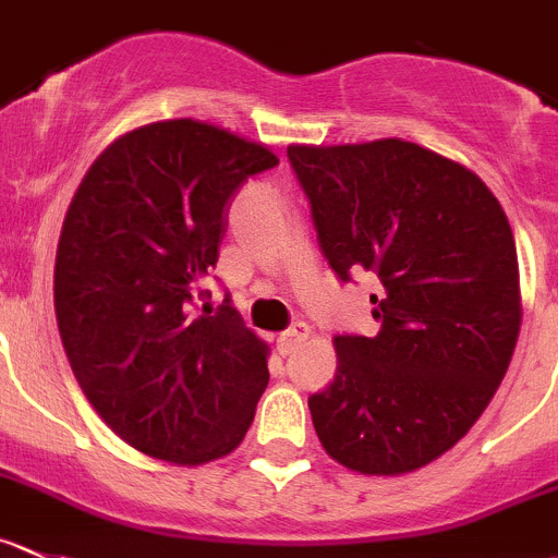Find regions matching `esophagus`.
I'll use <instances>...</instances> for the list:
<instances>
[{
	"label": "esophagus",
	"instance_id": "esophagus-1",
	"mask_svg": "<svg viewBox=\"0 0 558 558\" xmlns=\"http://www.w3.org/2000/svg\"><path fill=\"white\" fill-rule=\"evenodd\" d=\"M307 335H311V329H307V324H302V322L291 324V327L286 329V332L278 338V351H280V354H283V356L294 354V351L300 349L302 343H305Z\"/></svg>",
	"mask_w": 558,
	"mask_h": 558
}]
</instances>
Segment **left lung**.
Instances as JSON below:
<instances>
[{"label": "left lung", "instance_id": "left-lung-1", "mask_svg": "<svg viewBox=\"0 0 558 558\" xmlns=\"http://www.w3.org/2000/svg\"><path fill=\"white\" fill-rule=\"evenodd\" d=\"M289 160L329 267L381 283L378 335H338L335 378L307 398L318 441L360 474L428 466L477 423L515 351L521 280L505 209L466 166L403 138L291 144Z\"/></svg>", "mask_w": 558, "mask_h": 558}]
</instances>
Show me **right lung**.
Returning <instances> with one entry per match:
<instances>
[{"mask_svg": "<svg viewBox=\"0 0 558 558\" xmlns=\"http://www.w3.org/2000/svg\"><path fill=\"white\" fill-rule=\"evenodd\" d=\"M278 155L198 119L119 135L81 180L57 247L53 307L92 409L122 441L198 466L245 439L269 345L223 300L193 316L234 193Z\"/></svg>", "mask_w": 558, "mask_h": 558, "instance_id": "add662e5", "label": "right lung"}]
</instances>
